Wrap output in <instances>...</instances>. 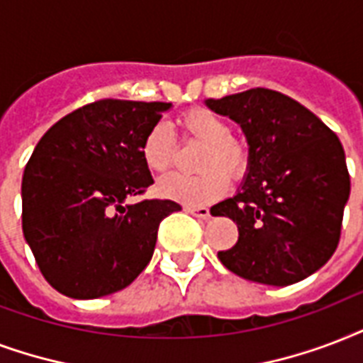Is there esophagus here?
Listing matches in <instances>:
<instances>
[{
  "label": "esophagus",
  "instance_id": "1",
  "mask_svg": "<svg viewBox=\"0 0 363 363\" xmlns=\"http://www.w3.org/2000/svg\"><path fill=\"white\" fill-rule=\"evenodd\" d=\"M185 212L193 213L195 218H201V220H208L210 218V210L204 206H184Z\"/></svg>",
  "mask_w": 363,
  "mask_h": 363
}]
</instances>
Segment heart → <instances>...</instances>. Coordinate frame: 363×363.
I'll return each instance as SVG.
<instances>
[{
    "mask_svg": "<svg viewBox=\"0 0 363 363\" xmlns=\"http://www.w3.org/2000/svg\"><path fill=\"white\" fill-rule=\"evenodd\" d=\"M184 136L202 145L196 157L199 174H170L159 182V193L189 206L216 201L227 189V173L233 182L246 176L250 168V145L231 134V125L210 109L195 108L178 117ZM142 157L151 172H167L178 159V140L172 128L157 123L142 142Z\"/></svg>",
    "mask_w": 363,
    "mask_h": 363,
    "instance_id": "obj_1",
    "label": "heart"
}]
</instances>
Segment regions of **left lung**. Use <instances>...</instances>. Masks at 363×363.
<instances>
[{
	"instance_id": "obj_1",
	"label": "left lung",
	"mask_w": 363,
	"mask_h": 363,
	"mask_svg": "<svg viewBox=\"0 0 363 363\" xmlns=\"http://www.w3.org/2000/svg\"><path fill=\"white\" fill-rule=\"evenodd\" d=\"M206 106L237 121L250 145L242 189L210 210L238 227L237 244L218 252L220 261L267 286L311 277L337 250L350 195L337 134L305 106L271 89L206 100Z\"/></svg>"
}]
</instances>
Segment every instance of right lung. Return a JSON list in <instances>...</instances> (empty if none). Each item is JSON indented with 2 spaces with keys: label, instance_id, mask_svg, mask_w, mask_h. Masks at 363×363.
Instances as JSON below:
<instances>
[{
  "label": "right lung",
  "instance_id": "right-lung-1",
  "mask_svg": "<svg viewBox=\"0 0 363 363\" xmlns=\"http://www.w3.org/2000/svg\"><path fill=\"white\" fill-rule=\"evenodd\" d=\"M172 104L96 100L52 125L22 178V231L45 280L96 299L126 288L151 261L178 202L145 199L153 184L142 142Z\"/></svg>",
  "mask_w": 363,
  "mask_h": 363
}]
</instances>
